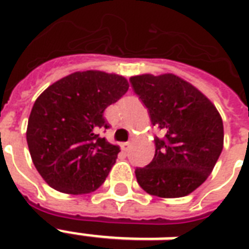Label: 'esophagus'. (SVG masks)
<instances>
[{
    "label": "esophagus",
    "instance_id": "esophagus-1",
    "mask_svg": "<svg viewBox=\"0 0 249 249\" xmlns=\"http://www.w3.org/2000/svg\"><path fill=\"white\" fill-rule=\"evenodd\" d=\"M130 148H131V143H130V142H126V143H123L122 144V149L124 152H128Z\"/></svg>",
    "mask_w": 249,
    "mask_h": 249
}]
</instances>
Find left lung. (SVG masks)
<instances>
[{
  "label": "left lung",
  "instance_id": "8db88e82",
  "mask_svg": "<svg viewBox=\"0 0 249 249\" xmlns=\"http://www.w3.org/2000/svg\"><path fill=\"white\" fill-rule=\"evenodd\" d=\"M148 109L152 124L164 136L155 138V156L136 168L140 188L161 198L188 196L202 185L223 149V122L214 105L175 74H142L130 78Z\"/></svg>",
  "mask_w": 249,
  "mask_h": 249
}]
</instances>
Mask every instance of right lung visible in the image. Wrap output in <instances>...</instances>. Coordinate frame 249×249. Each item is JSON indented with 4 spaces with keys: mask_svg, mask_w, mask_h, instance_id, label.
Returning a JSON list of instances; mask_svg holds the SVG:
<instances>
[{
    "mask_svg": "<svg viewBox=\"0 0 249 249\" xmlns=\"http://www.w3.org/2000/svg\"><path fill=\"white\" fill-rule=\"evenodd\" d=\"M128 90L122 76L74 72L36 98L27 124V144L43 180L61 193L85 194L104 184L119 147L97 134L109 128L105 109Z\"/></svg>",
    "mask_w": 249,
    "mask_h": 249,
    "instance_id": "1",
    "label": "right lung"
}]
</instances>
